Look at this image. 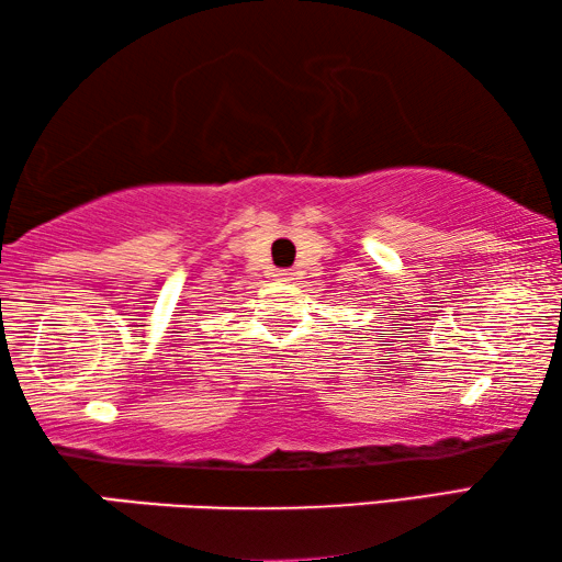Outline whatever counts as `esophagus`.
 <instances>
[{
	"mask_svg": "<svg viewBox=\"0 0 562 562\" xmlns=\"http://www.w3.org/2000/svg\"><path fill=\"white\" fill-rule=\"evenodd\" d=\"M276 276H279V279H283V281H289L291 279V271L289 269H279V271H276Z\"/></svg>",
	"mask_w": 562,
	"mask_h": 562,
	"instance_id": "esophagus-1",
	"label": "esophagus"
}]
</instances>
